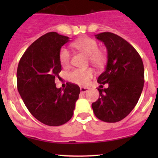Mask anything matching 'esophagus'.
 <instances>
[{
	"label": "esophagus",
	"mask_w": 158,
	"mask_h": 158,
	"mask_svg": "<svg viewBox=\"0 0 158 158\" xmlns=\"http://www.w3.org/2000/svg\"><path fill=\"white\" fill-rule=\"evenodd\" d=\"M89 88L87 87H80V91L82 93H85V92H87L89 91Z\"/></svg>",
	"instance_id": "esophagus-1"
}]
</instances>
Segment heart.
Wrapping results in <instances>:
<instances>
[{
    "label": "heart",
    "mask_w": 158,
    "mask_h": 158,
    "mask_svg": "<svg viewBox=\"0 0 158 158\" xmlns=\"http://www.w3.org/2000/svg\"><path fill=\"white\" fill-rule=\"evenodd\" d=\"M74 48L84 52L88 55L89 61L93 64L99 66L103 63L105 60V56L101 51L98 50V43L95 40L90 37H82L74 41L72 44ZM71 60V53L69 49L65 48L61 49L60 52V60L63 66H67L69 64ZM94 75L93 69L91 68L88 69H76L68 73V79L72 82L85 85L88 83L89 79L92 78Z\"/></svg>",
    "instance_id": "heart-1"
}]
</instances>
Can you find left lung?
Here are the masks:
<instances>
[{
	"label": "left lung",
	"mask_w": 158,
	"mask_h": 158,
	"mask_svg": "<svg viewBox=\"0 0 158 158\" xmlns=\"http://www.w3.org/2000/svg\"><path fill=\"white\" fill-rule=\"evenodd\" d=\"M107 49L106 70L98 76L99 98L92 104L95 115L106 122H117L125 118L138 103L144 83L142 60L128 42L121 36L104 32L95 35Z\"/></svg>",
	"instance_id": "left-lung-1"
}]
</instances>
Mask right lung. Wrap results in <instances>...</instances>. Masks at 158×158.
Returning a JSON list of instances; mask_svg holds the SVG:
<instances>
[{
  "label": "right lung",
  "instance_id": "1",
  "mask_svg": "<svg viewBox=\"0 0 158 158\" xmlns=\"http://www.w3.org/2000/svg\"><path fill=\"white\" fill-rule=\"evenodd\" d=\"M68 36L50 32L33 42L22 56L17 71V89L32 115L49 126H60L73 117L80 89L67 83L56 87L61 71L60 52Z\"/></svg>",
  "mask_w": 158,
  "mask_h": 158
}]
</instances>
